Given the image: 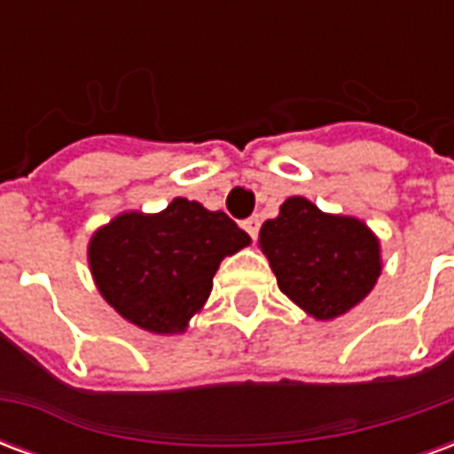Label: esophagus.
Wrapping results in <instances>:
<instances>
[{"label": "esophagus", "mask_w": 454, "mask_h": 454, "mask_svg": "<svg viewBox=\"0 0 454 454\" xmlns=\"http://www.w3.org/2000/svg\"><path fill=\"white\" fill-rule=\"evenodd\" d=\"M243 228H246L247 236H250V238H253V240H255L257 233H260V218H257V216L246 218V221H243Z\"/></svg>", "instance_id": "34e87169"}]
</instances>
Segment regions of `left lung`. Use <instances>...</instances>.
I'll return each instance as SVG.
<instances>
[{
	"label": "left lung",
	"instance_id": "left-lung-1",
	"mask_svg": "<svg viewBox=\"0 0 454 454\" xmlns=\"http://www.w3.org/2000/svg\"><path fill=\"white\" fill-rule=\"evenodd\" d=\"M260 247L277 285L318 321L348 314L377 285L380 240L362 221L333 216L304 197H289L260 228Z\"/></svg>",
	"mask_w": 454,
	"mask_h": 454
}]
</instances>
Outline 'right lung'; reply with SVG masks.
Masks as SVG:
<instances>
[{
	"label": "right lung",
	"instance_id": "add662e5",
	"mask_svg": "<svg viewBox=\"0 0 454 454\" xmlns=\"http://www.w3.org/2000/svg\"><path fill=\"white\" fill-rule=\"evenodd\" d=\"M250 243L223 211L172 199L160 214L129 211L90 240L97 289L126 321L150 333H182L211 294L221 260Z\"/></svg>",
	"mask_w": 454,
	"mask_h": 454
}]
</instances>
